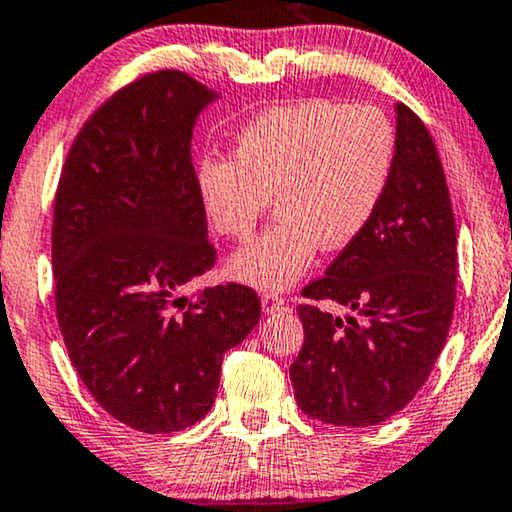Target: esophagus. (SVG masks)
I'll return each instance as SVG.
<instances>
[{
    "label": "esophagus",
    "instance_id": "1",
    "mask_svg": "<svg viewBox=\"0 0 512 512\" xmlns=\"http://www.w3.org/2000/svg\"><path fill=\"white\" fill-rule=\"evenodd\" d=\"M261 306L266 313H275V311H282V308H287V299L285 296H280L277 292H263L261 294Z\"/></svg>",
    "mask_w": 512,
    "mask_h": 512
}]
</instances>
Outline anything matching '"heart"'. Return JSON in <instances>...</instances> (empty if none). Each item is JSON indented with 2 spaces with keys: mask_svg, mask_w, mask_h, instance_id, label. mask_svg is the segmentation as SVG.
Listing matches in <instances>:
<instances>
[{
  "mask_svg": "<svg viewBox=\"0 0 512 512\" xmlns=\"http://www.w3.org/2000/svg\"><path fill=\"white\" fill-rule=\"evenodd\" d=\"M396 159V130L380 109L306 99L258 113L239 130L232 159L208 156L197 185L218 235L246 239L275 199L277 218L230 258V273L282 289L315 251L356 242L375 218Z\"/></svg>",
  "mask_w": 512,
  "mask_h": 512,
  "instance_id": "heart-1",
  "label": "heart"
}]
</instances>
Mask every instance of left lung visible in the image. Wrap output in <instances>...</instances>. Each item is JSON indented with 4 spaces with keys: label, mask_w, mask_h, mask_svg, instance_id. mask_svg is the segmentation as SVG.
Wrapping results in <instances>:
<instances>
[{
    "label": "left lung",
    "mask_w": 512,
    "mask_h": 512,
    "mask_svg": "<svg viewBox=\"0 0 512 512\" xmlns=\"http://www.w3.org/2000/svg\"><path fill=\"white\" fill-rule=\"evenodd\" d=\"M456 273V220L437 147L425 123L396 104V159L382 204L296 306L304 346L289 377L308 418L370 427L406 408L446 344ZM323 300L357 315L332 316Z\"/></svg>",
    "instance_id": "8db88e82"
}]
</instances>
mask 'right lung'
<instances>
[{
	"label": "right lung",
	"mask_w": 512,
	"mask_h": 512,
	"mask_svg": "<svg viewBox=\"0 0 512 512\" xmlns=\"http://www.w3.org/2000/svg\"><path fill=\"white\" fill-rule=\"evenodd\" d=\"M216 97L166 68L113 92L87 118L54 199V304L94 401L144 434L211 410L223 356L261 318L251 287L182 296L216 263L192 163V128Z\"/></svg>",
	"instance_id": "1"
}]
</instances>
